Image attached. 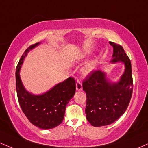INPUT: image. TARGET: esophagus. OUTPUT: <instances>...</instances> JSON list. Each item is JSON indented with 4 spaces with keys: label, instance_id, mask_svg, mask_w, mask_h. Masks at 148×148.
Returning <instances> with one entry per match:
<instances>
[{
    "label": "esophagus",
    "instance_id": "34e87169",
    "mask_svg": "<svg viewBox=\"0 0 148 148\" xmlns=\"http://www.w3.org/2000/svg\"><path fill=\"white\" fill-rule=\"evenodd\" d=\"M76 89L77 91H81L82 89V84H81V82L79 80H77V82H76Z\"/></svg>",
    "mask_w": 148,
    "mask_h": 148
}]
</instances>
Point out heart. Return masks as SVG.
Instances as JSON below:
<instances>
[{
  "label": "heart",
  "instance_id": "heart-1",
  "mask_svg": "<svg viewBox=\"0 0 148 148\" xmlns=\"http://www.w3.org/2000/svg\"><path fill=\"white\" fill-rule=\"evenodd\" d=\"M85 57H86V54H81V55L77 56V62L82 61L84 59H85ZM96 63H97L96 59H93V60L89 61V62H88L87 64L82 68V71H81V73H82V75L87 76L88 75L92 73L93 71H94L96 69Z\"/></svg>",
  "mask_w": 148,
  "mask_h": 148
}]
</instances>
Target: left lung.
<instances>
[{
	"label": "left lung",
	"instance_id": "8db88e82",
	"mask_svg": "<svg viewBox=\"0 0 148 148\" xmlns=\"http://www.w3.org/2000/svg\"><path fill=\"white\" fill-rule=\"evenodd\" d=\"M113 47L110 63H123L124 71L117 82H112L101 70L93 71L83 81L87 95L86 117L91 125L99 127L113 123L127 110L133 92L132 64L123 47L110 42Z\"/></svg>",
	"mask_w": 148,
	"mask_h": 148
}]
</instances>
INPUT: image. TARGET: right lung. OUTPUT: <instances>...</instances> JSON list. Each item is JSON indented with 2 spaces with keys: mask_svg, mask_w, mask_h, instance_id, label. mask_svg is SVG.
<instances>
[{
  "mask_svg": "<svg viewBox=\"0 0 148 148\" xmlns=\"http://www.w3.org/2000/svg\"><path fill=\"white\" fill-rule=\"evenodd\" d=\"M40 42L25 50L16 70V89L19 105L31 124L42 129H50L62 122L66 105L75 93V81L69 77L42 94H34L25 89L20 77V69L27 54Z\"/></svg>",
  "mask_w": 148,
  "mask_h": 148,
  "instance_id": "add662e5",
  "label": "right lung"
}]
</instances>
